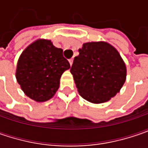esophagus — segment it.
<instances>
[{"instance_id": "esophagus-1", "label": "esophagus", "mask_w": 148, "mask_h": 148, "mask_svg": "<svg viewBox=\"0 0 148 148\" xmlns=\"http://www.w3.org/2000/svg\"><path fill=\"white\" fill-rule=\"evenodd\" d=\"M69 61V63H70V65H72V63H73V58H70V59L68 60Z\"/></svg>"}]
</instances>
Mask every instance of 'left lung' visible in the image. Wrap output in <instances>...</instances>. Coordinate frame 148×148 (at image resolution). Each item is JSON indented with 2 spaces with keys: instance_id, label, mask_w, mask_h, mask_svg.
Wrapping results in <instances>:
<instances>
[{
  "instance_id": "1",
  "label": "left lung",
  "mask_w": 148,
  "mask_h": 148,
  "mask_svg": "<svg viewBox=\"0 0 148 148\" xmlns=\"http://www.w3.org/2000/svg\"><path fill=\"white\" fill-rule=\"evenodd\" d=\"M78 52L70 70L78 92L91 103L108 101L126 79V66L119 53L105 42L84 43Z\"/></svg>"
}]
</instances>
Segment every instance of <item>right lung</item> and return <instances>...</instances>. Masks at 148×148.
<instances>
[{
	"label": "right lung",
	"instance_id": "right-lung-1",
	"mask_svg": "<svg viewBox=\"0 0 148 148\" xmlns=\"http://www.w3.org/2000/svg\"><path fill=\"white\" fill-rule=\"evenodd\" d=\"M69 68L62 49L56 48L49 40L40 39L20 55L16 79L27 96L43 102L53 96L59 87L61 76Z\"/></svg>",
	"mask_w": 148,
	"mask_h": 148
}]
</instances>
